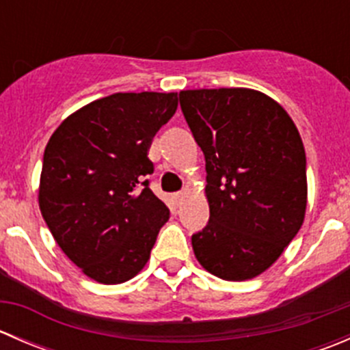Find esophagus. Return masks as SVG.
I'll return each instance as SVG.
<instances>
[{"mask_svg":"<svg viewBox=\"0 0 350 350\" xmlns=\"http://www.w3.org/2000/svg\"><path fill=\"white\" fill-rule=\"evenodd\" d=\"M183 198H185V193H183V191L174 193V200H176V203H181Z\"/></svg>","mask_w":350,"mask_h":350,"instance_id":"1","label":"esophagus"}]
</instances>
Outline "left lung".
Instances as JSON below:
<instances>
[{
    "label": "left lung",
    "mask_w": 350,
    "mask_h": 350,
    "mask_svg": "<svg viewBox=\"0 0 350 350\" xmlns=\"http://www.w3.org/2000/svg\"><path fill=\"white\" fill-rule=\"evenodd\" d=\"M206 162L210 220L193 234L196 259L227 281L259 276L301 228L306 155L281 105L247 88L179 93Z\"/></svg>",
    "instance_id": "left-lung-1"
}]
</instances>
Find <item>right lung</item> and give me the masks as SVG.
Returning <instances> with one entry per match:
<instances>
[{
    "label": "right lung",
    "instance_id": "1",
    "mask_svg": "<svg viewBox=\"0 0 350 350\" xmlns=\"http://www.w3.org/2000/svg\"><path fill=\"white\" fill-rule=\"evenodd\" d=\"M178 93H115L77 109L44 152L38 204L49 230L86 276L132 280L149 260L169 208L149 188L152 137Z\"/></svg>",
    "mask_w": 350,
    "mask_h": 350
}]
</instances>
